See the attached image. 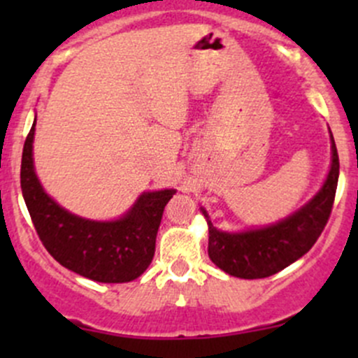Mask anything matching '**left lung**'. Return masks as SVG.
Masks as SVG:
<instances>
[{"mask_svg": "<svg viewBox=\"0 0 358 358\" xmlns=\"http://www.w3.org/2000/svg\"><path fill=\"white\" fill-rule=\"evenodd\" d=\"M331 142L333 164L322 190L289 218L244 234L220 232L208 220V255L218 268L241 279H263L280 272L312 249L333 211L338 187L339 157L333 135Z\"/></svg>", "mask_w": 358, "mask_h": 358, "instance_id": "obj_1", "label": "left lung"}]
</instances>
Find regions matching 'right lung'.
<instances>
[{"mask_svg":"<svg viewBox=\"0 0 358 358\" xmlns=\"http://www.w3.org/2000/svg\"><path fill=\"white\" fill-rule=\"evenodd\" d=\"M34 124L24 143L20 187L43 246L60 265L96 282H129L142 275L154 258L162 211L175 190L145 192L117 222H90L71 215L46 196L36 178Z\"/></svg>","mask_w":358,"mask_h":358,"instance_id":"right-lung-1","label":"right lung"}]
</instances>
